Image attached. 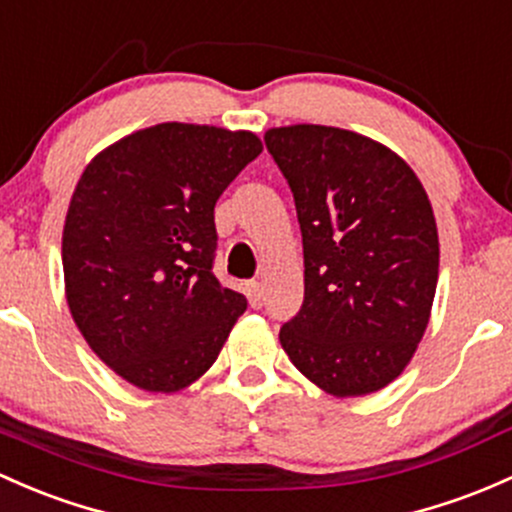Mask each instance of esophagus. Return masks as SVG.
Masks as SVG:
<instances>
[{
    "label": "esophagus",
    "mask_w": 512,
    "mask_h": 512,
    "mask_svg": "<svg viewBox=\"0 0 512 512\" xmlns=\"http://www.w3.org/2000/svg\"><path fill=\"white\" fill-rule=\"evenodd\" d=\"M247 299H250V304L255 306V309H260L262 301H265V289H262L260 282H247Z\"/></svg>",
    "instance_id": "esophagus-1"
}]
</instances>
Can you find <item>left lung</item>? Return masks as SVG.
<instances>
[{
	"label": "left lung",
	"mask_w": 512,
	"mask_h": 512,
	"mask_svg": "<svg viewBox=\"0 0 512 512\" xmlns=\"http://www.w3.org/2000/svg\"><path fill=\"white\" fill-rule=\"evenodd\" d=\"M265 144L304 242V304L279 328L282 348L331 395L380 390L417 351L437 292L427 191L395 152L348 129L274 127Z\"/></svg>",
	"instance_id": "8db88e82"
}]
</instances>
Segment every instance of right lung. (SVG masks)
Here are the masks:
<instances>
[{
    "instance_id": "obj_1",
    "label": "right lung",
    "mask_w": 512,
    "mask_h": 512,
    "mask_svg": "<svg viewBox=\"0 0 512 512\" xmlns=\"http://www.w3.org/2000/svg\"><path fill=\"white\" fill-rule=\"evenodd\" d=\"M260 152L252 132L164 122L107 147L80 176L63 228L68 306L127 383L191 385L247 309L213 274V211Z\"/></svg>"
}]
</instances>
